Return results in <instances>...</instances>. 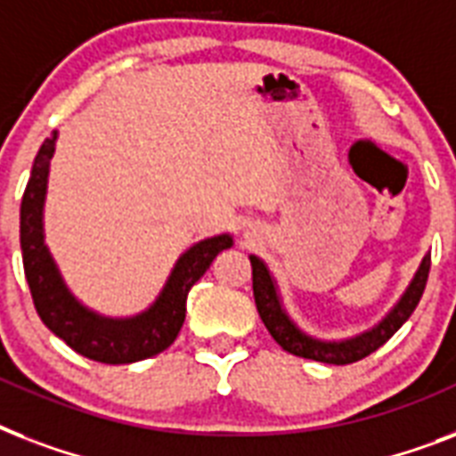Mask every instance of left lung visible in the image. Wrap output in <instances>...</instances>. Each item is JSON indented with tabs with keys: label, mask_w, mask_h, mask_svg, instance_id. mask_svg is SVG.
<instances>
[{
	"label": "left lung",
	"mask_w": 456,
	"mask_h": 456,
	"mask_svg": "<svg viewBox=\"0 0 456 456\" xmlns=\"http://www.w3.org/2000/svg\"><path fill=\"white\" fill-rule=\"evenodd\" d=\"M250 265H253V296H256L260 319L267 326V331L272 333V338L277 340L286 353L298 354L305 360L324 362V364H353V362L364 360L367 354L379 350L411 317V312L417 310L419 300L424 296L426 281H428L431 256H426L421 260L417 274L407 286V291L403 293V298L397 300L395 307L374 329H369V331L347 340H317L300 331L298 326L293 324V319L286 314L281 300H279L277 284H274L267 265L256 256H250Z\"/></svg>",
	"instance_id": "8db88e82"
}]
</instances>
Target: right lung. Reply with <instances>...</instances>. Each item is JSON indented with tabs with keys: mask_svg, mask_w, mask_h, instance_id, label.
Returning <instances> with one entry per match:
<instances>
[{
	"mask_svg": "<svg viewBox=\"0 0 456 456\" xmlns=\"http://www.w3.org/2000/svg\"><path fill=\"white\" fill-rule=\"evenodd\" d=\"M56 149V132L39 146L20 203V250L32 303L39 319L75 353L103 364H130L163 353L177 338L186 317V296L210 267L220 250L232 248V236L220 234L186 250L172 270L156 303L142 314L125 319L102 317L75 298L61 279L45 243V210L49 160Z\"/></svg>",
	"mask_w": 456,
	"mask_h": 456,
	"instance_id": "1",
	"label": "right lung"
}]
</instances>
